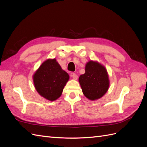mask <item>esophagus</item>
I'll return each instance as SVG.
<instances>
[{
    "instance_id": "esophagus-1",
    "label": "esophagus",
    "mask_w": 147,
    "mask_h": 147,
    "mask_svg": "<svg viewBox=\"0 0 147 147\" xmlns=\"http://www.w3.org/2000/svg\"><path fill=\"white\" fill-rule=\"evenodd\" d=\"M72 78L74 79V80H77V78H78V75L76 74H75V73H72Z\"/></svg>"
}]
</instances>
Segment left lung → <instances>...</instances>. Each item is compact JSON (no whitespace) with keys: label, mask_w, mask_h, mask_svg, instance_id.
<instances>
[{"label":"left lung","mask_w":147,"mask_h":147,"mask_svg":"<svg viewBox=\"0 0 147 147\" xmlns=\"http://www.w3.org/2000/svg\"><path fill=\"white\" fill-rule=\"evenodd\" d=\"M84 95L90 100L100 98L107 91L109 80L107 72L98 63L90 61L85 67V73L79 77Z\"/></svg>","instance_id":"8db88e82"}]
</instances>
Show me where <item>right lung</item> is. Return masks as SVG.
I'll use <instances>...</instances> for the list:
<instances>
[{
	"instance_id": "right-lung-1",
	"label": "right lung",
	"mask_w": 147,
	"mask_h": 147,
	"mask_svg": "<svg viewBox=\"0 0 147 147\" xmlns=\"http://www.w3.org/2000/svg\"><path fill=\"white\" fill-rule=\"evenodd\" d=\"M33 77L34 86L37 92L51 101L61 96L69 78L68 74L61 69L55 59L44 62Z\"/></svg>"
}]
</instances>
